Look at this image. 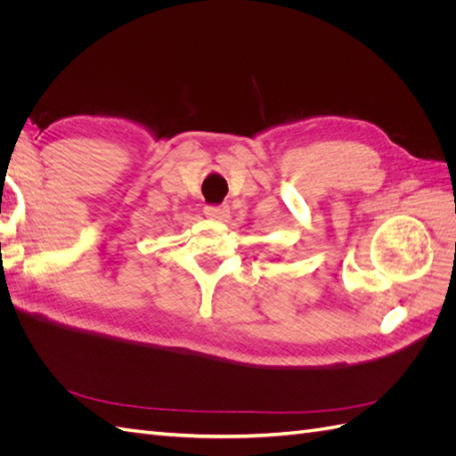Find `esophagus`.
<instances>
[{"mask_svg":"<svg viewBox=\"0 0 456 456\" xmlns=\"http://www.w3.org/2000/svg\"><path fill=\"white\" fill-rule=\"evenodd\" d=\"M203 213H205V216H209L213 220H223L226 216L228 209H226L224 205H207L205 209H203Z\"/></svg>","mask_w":456,"mask_h":456,"instance_id":"34e87169","label":"esophagus"}]
</instances>
